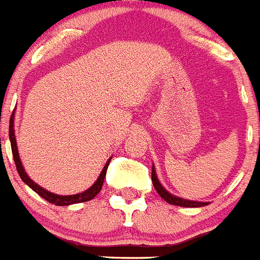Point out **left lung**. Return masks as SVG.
Here are the masks:
<instances>
[{
  "mask_svg": "<svg viewBox=\"0 0 260 260\" xmlns=\"http://www.w3.org/2000/svg\"><path fill=\"white\" fill-rule=\"evenodd\" d=\"M152 181L153 185H154V189L157 190L158 194L160 195V198L166 200L170 204H174V206H179V207H189V208H195V207H204L208 206V203H203V202H195V200H187V199H182V198L175 197V195L170 194L165 187L160 185V182L158 181L157 174H155L154 166L152 167Z\"/></svg>",
  "mask_w": 260,
  "mask_h": 260,
  "instance_id": "1",
  "label": "left lung"
}]
</instances>
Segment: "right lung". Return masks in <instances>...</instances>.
Segmentation results:
<instances>
[{"label":"right lung","mask_w":260,"mask_h":260,"mask_svg":"<svg viewBox=\"0 0 260 260\" xmlns=\"http://www.w3.org/2000/svg\"><path fill=\"white\" fill-rule=\"evenodd\" d=\"M14 116H15L14 112H12L11 118H10V125H9V137H10V143H11L12 155H14V160H15V165H16L17 174H19V176L21 177V180H23V181L25 182V184L28 185L30 189H33L37 194L41 195L43 199H46L47 202L52 203V204H54V206H70V204H76V203L88 202V200H90V199H93L94 197H97V194L101 191V189H102V185H103V181H105L106 172H107L111 158L107 160V163L105 165V167H103L102 172H101L100 176H98L97 181L91 185L88 190H85V191L80 192V194H75V195L53 194V192L48 191V190L43 189V187L39 186L38 184H36V182H34L33 180H31L30 177L26 175L25 170H24V167H23V163H21V160H20V157H19V152H17L16 139H15V133H14Z\"/></svg>","instance_id":"obj_1"}]
</instances>
